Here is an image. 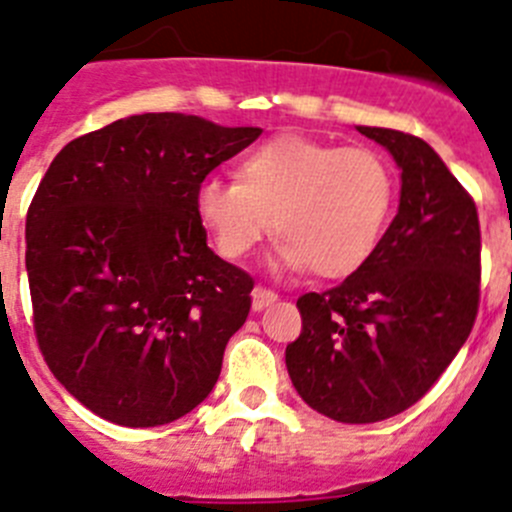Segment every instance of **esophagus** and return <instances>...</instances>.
I'll list each match as a JSON object with an SVG mask.
<instances>
[{
  "mask_svg": "<svg viewBox=\"0 0 512 512\" xmlns=\"http://www.w3.org/2000/svg\"><path fill=\"white\" fill-rule=\"evenodd\" d=\"M278 300V295L267 288H255L252 290V310H265L267 305H272Z\"/></svg>",
  "mask_w": 512,
  "mask_h": 512,
  "instance_id": "esophagus-1",
  "label": "esophagus"
}]
</instances>
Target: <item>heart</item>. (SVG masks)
I'll list each match as a JSON object with an SVG mask.
<instances>
[{
  "instance_id": "heart-1",
  "label": "heart",
  "mask_w": 512,
  "mask_h": 512,
  "mask_svg": "<svg viewBox=\"0 0 512 512\" xmlns=\"http://www.w3.org/2000/svg\"><path fill=\"white\" fill-rule=\"evenodd\" d=\"M394 197V174L371 148L285 133L242 156L237 181H199L194 209L227 260L250 255L275 229L272 267L346 278L379 247Z\"/></svg>"
}]
</instances>
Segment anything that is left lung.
I'll return each instance as SVG.
<instances>
[{
    "label": "left lung",
    "instance_id": "left-lung-1",
    "mask_svg": "<svg viewBox=\"0 0 512 512\" xmlns=\"http://www.w3.org/2000/svg\"><path fill=\"white\" fill-rule=\"evenodd\" d=\"M356 131L399 166V212L353 275L298 300L303 331L285 348V366L310 409L371 424L417 404L465 346L480 303V222L427 141Z\"/></svg>",
    "mask_w": 512,
    "mask_h": 512
}]
</instances>
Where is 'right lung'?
Masks as SVG:
<instances>
[{"label":"right lung","instance_id":"right-lung-1","mask_svg":"<svg viewBox=\"0 0 512 512\" xmlns=\"http://www.w3.org/2000/svg\"><path fill=\"white\" fill-rule=\"evenodd\" d=\"M260 133L141 113L70 141L37 186L25 255L37 343L98 417L159 427L217 384L255 283L209 250L194 194Z\"/></svg>","mask_w":512,"mask_h":512}]
</instances>
